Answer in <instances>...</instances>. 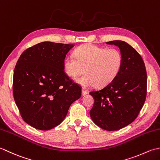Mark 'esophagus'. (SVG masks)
I'll use <instances>...</instances> for the list:
<instances>
[{
	"label": "esophagus",
	"mask_w": 160,
	"mask_h": 160,
	"mask_svg": "<svg viewBox=\"0 0 160 160\" xmlns=\"http://www.w3.org/2000/svg\"><path fill=\"white\" fill-rule=\"evenodd\" d=\"M88 93V91L86 90H84V89L82 90V95L83 96H86Z\"/></svg>",
	"instance_id": "obj_1"
}]
</instances>
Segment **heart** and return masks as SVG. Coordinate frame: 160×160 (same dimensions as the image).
I'll return each mask as SVG.
<instances>
[{
    "label": "heart",
    "instance_id": "b5f03b06",
    "mask_svg": "<svg viewBox=\"0 0 160 160\" xmlns=\"http://www.w3.org/2000/svg\"><path fill=\"white\" fill-rule=\"evenodd\" d=\"M74 58L65 59L63 68L71 78L77 77L84 71L86 74L75 80L83 88L107 86L118 74L122 63L119 51L91 44L80 46L74 51Z\"/></svg>",
    "mask_w": 160,
    "mask_h": 160
}]
</instances>
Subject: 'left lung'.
<instances>
[{
    "instance_id": "left-lung-1",
    "label": "left lung",
    "mask_w": 160,
    "mask_h": 160,
    "mask_svg": "<svg viewBox=\"0 0 160 160\" xmlns=\"http://www.w3.org/2000/svg\"><path fill=\"white\" fill-rule=\"evenodd\" d=\"M120 49L122 63L112 82L92 91L94 105L90 112L96 125L107 131H116L129 125L137 118L147 96L146 68L139 53L127 42H106Z\"/></svg>"
}]
</instances>
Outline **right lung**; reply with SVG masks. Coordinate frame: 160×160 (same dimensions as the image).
<instances>
[{
	"label": "right lung",
	"mask_w": 160,
	"mask_h": 160,
	"mask_svg": "<svg viewBox=\"0 0 160 160\" xmlns=\"http://www.w3.org/2000/svg\"><path fill=\"white\" fill-rule=\"evenodd\" d=\"M74 44L43 42L27 48L14 69L13 93L22 119L47 131L59 125L81 88L64 72L63 62Z\"/></svg>",
	"instance_id": "1"
}]
</instances>
